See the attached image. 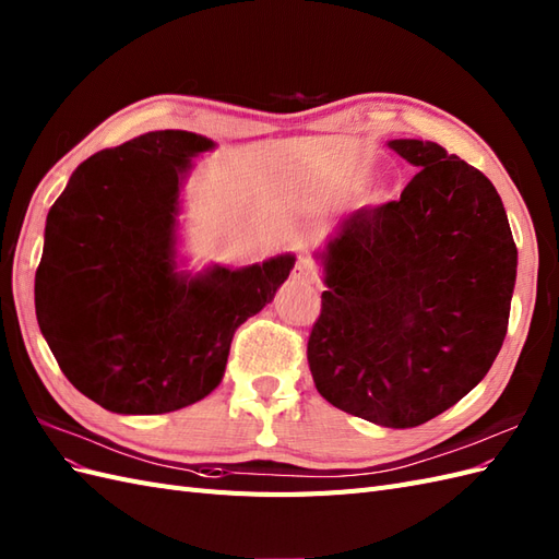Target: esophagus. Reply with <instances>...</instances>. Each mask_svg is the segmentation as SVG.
Listing matches in <instances>:
<instances>
[{
    "instance_id": "obj_1",
    "label": "esophagus",
    "mask_w": 559,
    "mask_h": 559,
    "mask_svg": "<svg viewBox=\"0 0 559 559\" xmlns=\"http://www.w3.org/2000/svg\"><path fill=\"white\" fill-rule=\"evenodd\" d=\"M294 280H298L300 284H317L320 282V275H317V267L310 259H300L294 267Z\"/></svg>"
}]
</instances>
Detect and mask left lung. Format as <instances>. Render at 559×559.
<instances>
[{
    "instance_id": "left-lung-1",
    "label": "left lung",
    "mask_w": 559,
    "mask_h": 559,
    "mask_svg": "<svg viewBox=\"0 0 559 559\" xmlns=\"http://www.w3.org/2000/svg\"><path fill=\"white\" fill-rule=\"evenodd\" d=\"M418 169L397 202L357 209L317 253L322 312L308 341L320 395L383 428H416L491 369L518 247L491 180L432 141H388Z\"/></svg>"
}]
</instances>
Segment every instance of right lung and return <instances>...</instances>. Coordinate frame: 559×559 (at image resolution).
I'll use <instances>...</instances> for the list:
<instances>
[{
  "label": "right lung",
  "mask_w": 559,
  "mask_h": 559,
  "mask_svg": "<svg viewBox=\"0 0 559 559\" xmlns=\"http://www.w3.org/2000/svg\"><path fill=\"white\" fill-rule=\"evenodd\" d=\"M214 141L153 131L100 150L53 202L35 275L41 336L82 395L115 414H167L218 388L239 324L289 277L294 253L178 270L180 188Z\"/></svg>",
  "instance_id": "obj_1"
}]
</instances>
